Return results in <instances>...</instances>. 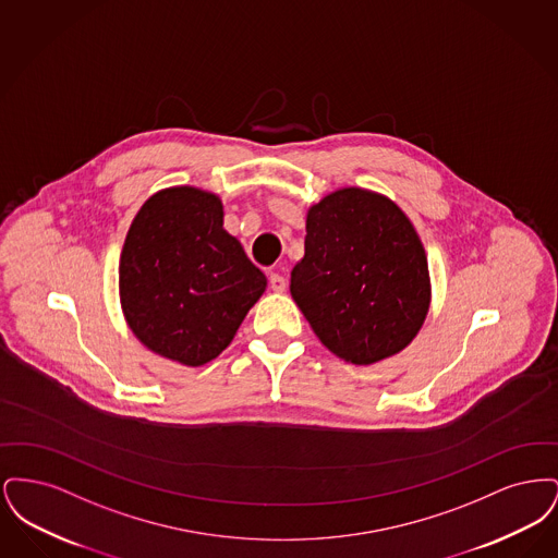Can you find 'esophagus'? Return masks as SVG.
<instances>
[{"instance_id": "esophagus-1", "label": "esophagus", "mask_w": 558, "mask_h": 558, "mask_svg": "<svg viewBox=\"0 0 558 558\" xmlns=\"http://www.w3.org/2000/svg\"><path fill=\"white\" fill-rule=\"evenodd\" d=\"M269 289L276 292H282L287 289V278L280 274H271L269 276Z\"/></svg>"}]
</instances>
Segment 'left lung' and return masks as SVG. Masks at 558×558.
I'll return each mask as SVG.
<instances>
[{
	"label": "left lung",
	"mask_w": 558,
	"mask_h": 558,
	"mask_svg": "<svg viewBox=\"0 0 558 558\" xmlns=\"http://www.w3.org/2000/svg\"><path fill=\"white\" fill-rule=\"evenodd\" d=\"M291 294L319 341L351 364L396 355L421 330L430 289L416 230L396 203L362 187L307 213Z\"/></svg>",
	"instance_id": "obj_1"
}]
</instances>
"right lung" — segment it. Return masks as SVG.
Masks as SVG:
<instances>
[{
  "instance_id": "1",
  "label": "right lung",
  "mask_w": 558,
  "mask_h": 558,
  "mask_svg": "<svg viewBox=\"0 0 558 558\" xmlns=\"http://www.w3.org/2000/svg\"><path fill=\"white\" fill-rule=\"evenodd\" d=\"M266 284L223 230L221 201L196 187L148 198L123 244L119 289L133 335L186 366H203L230 345Z\"/></svg>"
}]
</instances>
